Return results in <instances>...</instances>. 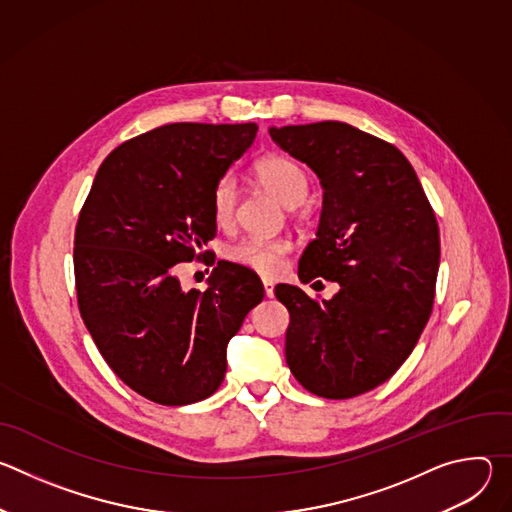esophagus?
I'll use <instances>...</instances> for the list:
<instances>
[{"mask_svg":"<svg viewBox=\"0 0 512 512\" xmlns=\"http://www.w3.org/2000/svg\"><path fill=\"white\" fill-rule=\"evenodd\" d=\"M273 281L271 279H267V277H263V289H265V296L267 298H273Z\"/></svg>","mask_w":512,"mask_h":512,"instance_id":"esophagus-1","label":"esophagus"}]
</instances>
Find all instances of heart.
Listing matches in <instances>:
<instances>
[{
	"mask_svg": "<svg viewBox=\"0 0 512 512\" xmlns=\"http://www.w3.org/2000/svg\"><path fill=\"white\" fill-rule=\"evenodd\" d=\"M255 174L259 182L277 196L285 206H298L306 200L310 190L308 172L300 162L283 154H269L255 162ZM239 188L233 176L218 178L212 186L210 206L214 223L218 227H231L237 218ZM291 251L287 239H263V237H245L233 243L227 251V257L233 263L255 269L263 275H275L283 267L285 255Z\"/></svg>",
	"mask_w": 512,
	"mask_h": 512,
	"instance_id": "obj_1",
	"label": "heart"
}]
</instances>
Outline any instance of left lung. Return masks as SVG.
<instances>
[{
	"mask_svg": "<svg viewBox=\"0 0 512 512\" xmlns=\"http://www.w3.org/2000/svg\"><path fill=\"white\" fill-rule=\"evenodd\" d=\"M324 188L318 237L300 279L340 283L332 300L275 287L289 310L285 360L298 383L350 399L385 383L415 348L433 308L440 227L409 160L393 143L348 123L269 129Z\"/></svg>",
	"mask_w": 512,
	"mask_h": 512,
	"instance_id": "1",
	"label": "left lung"
}]
</instances>
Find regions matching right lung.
Returning a JSON list of instances; mask_svg holds the SVG:
<instances>
[{
  "label": "right lung",
  "mask_w": 512,
  "mask_h": 512,
  "mask_svg": "<svg viewBox=\"0 0 512 512\" xmlns=\"http://www.w3.org/2000/svg\"><path fill=\"white\" fill-rule=\"evenodd\" d=\"M255 135V123L141 133L105 158L81 208L72 259L83 322L113 373L154 403L188 405L221 387L227 344L263 300L261 279L229 261L202 294L174 275L210 255L212 186Z\"/></svg>",
  "instance_id": "1"
}]
</instances>
